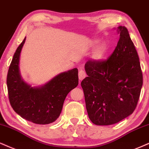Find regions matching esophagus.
<instances>
[{
    "mask_svg": "<svg viewBox=\"0 0 149 149\" xmlns=\"http://www.w3.org/2000/svg\"><path fill=\"white\" fill-rule=\"evenodd\" d=\"M86 77V74L85 71L83 70H80L79 72V80L80 81L83 80Z\"/></svg>",
    "mask_w": 149,
    "mask_h": 149,
    "instance_id": "esophagus-1",
    "label": "esophagus"
}]
</instances>
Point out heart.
Returning <instances> with one entry per match:
<instances>
[{
	"instance_id": "b5f03b06",
	"label": "heart",
	"mask_w": 149,
	"mask_h": 149,
	"mask_svg": "<svg viewBox=\"0 0 149 149\" xmlns=\"http://www.w3.org/2000/svg\"><path fill=\"white\" fill-rule=\"evenodd\" d=\"M99 43H100V41H98V40H94L92 44H93V46H95V45H97ZM108 50V45L106 43H103L100 44L97 46L96 49H95L94 54H93V58L96 60H102V58H104L106 54H107Z\"/></svg>"
}]
</instances>
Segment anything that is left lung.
<instances>
[{
  "mask_svg": "<svg viewBox=\"0 0 149 149\" xmlns=\"http://www.w3.org/2000/svg\"><path fill=\"white\" fill-rule=\"evenodd\" d=\"M119 39L107 60H88L81 83L86 110L96 125L116 124L133 113L143 84L139 56L128 31L118 27Z\"/></svg>",
  "mask_w": 149,
  "mask_h": 149,
  "instance_id": "8db88e82",
  "label": "left lung"
}]
</instances>
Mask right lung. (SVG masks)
Listing matches in <instances>:
<instances>
[{"label": "right lung", "mask_w": 149, "mask_h": 149, "mask_svg": "<svg viewBox=\"0 0 149 149\" xmlns=\"http://www.w3.org/2000/svg\"><path fill=\"white\" fill-rule=\"evenodd\" d=\"M25 38L16 49L9 68L7 86L14 111L23 119L36 124H48L59 117L67 95L79 84L78 70L61 73L45 85L32 87L23 79L19 59Z\"/></svg>", "instance_id": "add662e5"}]
</instances>
